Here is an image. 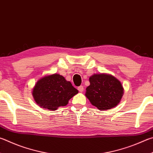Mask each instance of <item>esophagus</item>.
Masks as SVG:
<instances>
[{"label": "esophagus", "mask_w": 153, "mask_h": 153, "mask_svg": "<svg viewBox=\"0 0 153 153\" xmlns=\"http://www.w3.org/2000/svg\"><path fill=\"white\" fill-rule=\"evenodd\" d=\"M77 90H78L79 91H80V92H82V91H84V86H83V85L79 86V87L77 88Z\"/></svg>", "instance_id": "esophagus-1"}]
</instances>
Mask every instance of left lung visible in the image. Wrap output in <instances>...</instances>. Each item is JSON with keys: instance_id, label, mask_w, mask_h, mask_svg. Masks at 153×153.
<instances>
[{"instance_id": "8db88e82", "label": "left lung", "mask_w": 153, "mask_h": 153, "mask_svg": "<svg viewBox=\"0 0 153 153\" xmlns=\"http://www.w3.org/2000/svg\"><path fill=\"white\" fill-rule=\"evenodd\" d=\"M89 81L90 85L86 88L85 96L98 110H109L119 104L124 93L119 80L110 75L100 74L93 75Z\"/></svg>"}]
</instances>
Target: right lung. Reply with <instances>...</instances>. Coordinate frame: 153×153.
I'll use <instances>...</instances> for the list:
<instances>
[{
	"label": "right lung",
	"mask_w": 153,
	"mask_h": 153,
	"mask_svg": "<svg viewBox=\"0 0 153 153\" xmlns=\"http://www.w3.org/2000/svg\"><path fill=\"white\" fill-rule=\"evenodd\" d=\"M78 90L66 81L64 77L53 74L43 77L35 84L33 96L36 103L41 108L55 110L60 106H65Z\"/></svg>",
	"instance_id": "1"
}]
</instances>
